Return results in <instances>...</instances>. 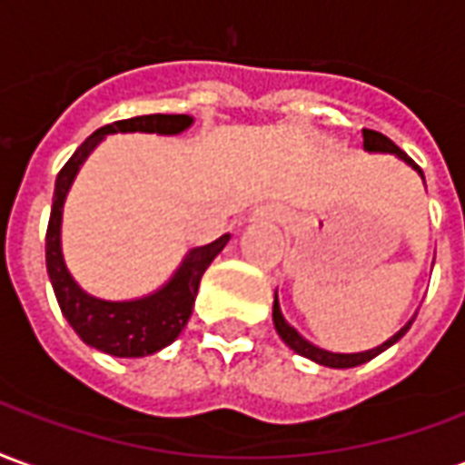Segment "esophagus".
<instances>
[{
    "label": "esophagus",
    "mask_w": 465,
    "mask_h": 465,
    "mask_svg": "<svg viewBox=\"0 0 465 465\" xmlns=\"http://www.w3.org/2000/svg\"><path fill=\"white\" fill-rule=\"evenodd\" d=\"M274 218H280V215H277V213H274Z\"/></svg>",
    "instance_id": "esophagus-1"
}]
</instances>
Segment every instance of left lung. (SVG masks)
Masks as SVG:
<instances>
[{"label":"left lung","instance_id":"1","mask_svg":"<svg viewBox=\"0 0 465 465\" xmlns=\"http://www.w3.org/2000/svg\"><path fill=\"white\" fill-rule=\"evenodd\" d=\"M361 138H364V148L367 151H379V153H396L401 161H406L409 165H413L416 171L421 173V168L416 165V163L409 158V155L399 148V145L394 143V141H389L384 134H379V131H371V128H361ZM423 178V173H421ZM272 320H274V330H277V334L282 337V341L287 344L290 349H294L300 357H307L312 359V361H317V364H322V367H331V369H351V367H359V364H364V361H369V359H374L376 354H381L384 349H389L394 341H399L401 337H404L406 331H409V327H411V322L406 324V327H401V330L396 331L394 337L389 341H384L381 347L376 349H369V351H361V354H331V351H324V349L314 347V344H310L307 340H302L297 331L284 322L282 312H280V304H277V294H274V304H272Z\"/></svg>","mask_w":465,"mask_h":465}]
</instances>
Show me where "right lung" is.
Instances as JSON below:
<instances>
[{
	"mask_svg": "<svg viewBox=\"0 0 465 465\" xmlns=\"http://www.w3.org/2000/svg\"><path fill=\"white\" fill-rule=\"evenodd\" d=\"M193 124L185 114H153V116H135L114 121V124L98 128L84 143L76 148V153L64 163V168L56 175L54 185L52 215L46 228V272L52 280L56 302L61 314L66 317L74 331L89 347L106 351L111 357H145L155 354L158 349L168 347L183 327L188 324L198 294V284L203 272L218 257L223 247L228 245L230 235L218 237L210 245L195 247L191 255L183 260L181 270L175 272L171 282L163 287L161 292L134 300V302H104L81 290L79 284L71 280L69 270L64 265L59 245L61 228V208L64 198L69 193V185L79 165L86 161V155L96 148V143L106 134H124V131H143V134H181Z\"/></svg>",
	"mask_w": 465,
	"mask_h": 465,
	"instance_id": "right-lung-1",
	"label": "right lung"
}]
</instances>
